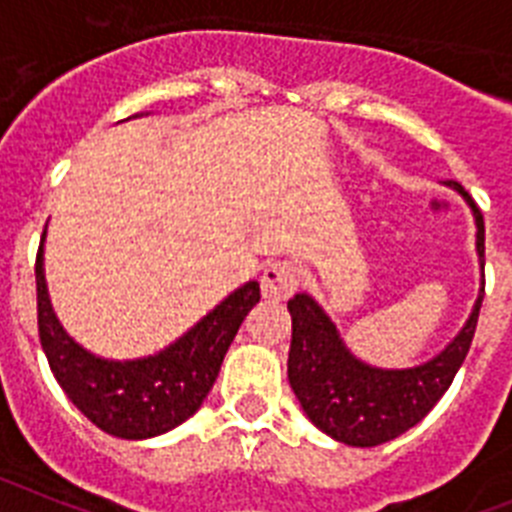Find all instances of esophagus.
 Returning a JSON list of instances; mask_svg holds the SVG:
<instances>
[{"instance_id": "1", "label": "esophagus", "mask_w": 512, "mask_h": 512, "mask_svg": "<svg viewBox=\"0 0 512 512\" xmlns=\"http://www.w3.org/2000/svg\"><path fill=\"white\" fill-rule=\"evenodd\" d=\"M301 283V268L296 262L278 260L270 262L260 278L262 296L270 301H286Z\"/></svg>"}]
</instances>
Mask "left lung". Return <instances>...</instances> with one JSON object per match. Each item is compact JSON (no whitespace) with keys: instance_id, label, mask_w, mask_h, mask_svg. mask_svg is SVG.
Returning a JSON list of instances; mask_svg holds the SVG:
<instances>
[{"instance_id":"1","label":"left lung","mask_w":512,"mask_h":512,"mask_svg":"<svg viewBox=\"0 0 512 512\" xmlns=\"http://www.w3.org/2000/svg\"><path fill=\"white\" fill-rule=\"evenodd\" d=\"M469 201L477 219V252L484 270V219L482 211L459 182H448ZM482 293L471 309L469 322L456 340L435 355L433 361L404 371L371 368L348 353L330 317L314 304L311 296L296 293L288 301L293 322L291 353H288V381L309 420L348 446H381L397 435L415 428L433 410L451 386L453 376L464 363L477 332Z\"/></svg>"}]
</instances>
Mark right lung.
<instances>
[{
	"label": "right lung",
	"instance_id": "obj_1",
	"mask_svg": "<svg viewBox=\"0 0 512 512\" xmlns=\"http://www.w3.org/2000/svg\"><path fill=\"white\" fill-rule=\"evenodd\" d=\"M43 239L46 231L35 257L38 335L53 376L77 410L100 430L126 441L162 435L195 415L219 376L239 324L260 301V283L237 288L162 353L141 361H102L79 348L53 317L43 278Z\"/></svg>",
	"mask_w": 512,
	"mask_h": 512
}]
</instances>
